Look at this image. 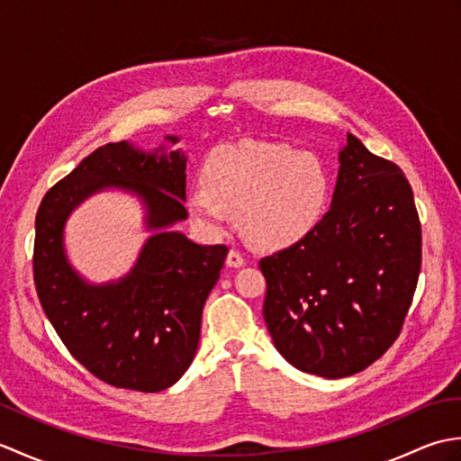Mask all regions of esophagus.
I'll list each match as a JSON object with an SVG mask.
<instances>
[{"mask_svg": "<svg viewBox=\"0 0 461 461\" xmlns=\"http://www.w3.org/2000/svg\"><path fill=\"white\" fill-rule=\"evenodd\" d=\"M225 266H228V267H243V266H246V259H243L240 251L230 249L228 258H225Z\"/></svg>", "mask_w": 461, "mask_h": 461, "instance_id": "1", "label": "esophagus"}]
</instances>
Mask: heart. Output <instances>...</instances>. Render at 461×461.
I'll list each match as a JSON object with an SVG mask.
<instances>
[{"mask_svg":"<svg viewBox=\"0 0 461 461\" xmlns=\"http://www.w3.org/2000/svg\"><path fill=\"white\" fill-rule=\"evenodd\" d=\"M202 184L185 194L200 228L220 233L228 212L236 210L241 236L266 251L309 236L329 195L327 174L315 156L259 140L213 149L203 162Z\"/></svg>","mask_w":461,"mask_h":461,"instance_id":"heart-1","label":"heart"}]
</instances>
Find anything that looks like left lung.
<instances>
[{
	"label": "left lung",
	"instance_id": "8db88e82",
	"mask_svg": "<svg viewBox=\"0 0 461 461\" xmlns=\"http://www.w3.org/2000/svg\"><path fill=\"white\" fill-rule=\"evenodd\" d=\"M329 212L309 236L259 261L263 319L289 365L322 378L365 370L396 340L422 263L404 172L347 132Z\"/></svg>",
	"mask_w": 461,
	"mask_h": 461
}]
</instances>
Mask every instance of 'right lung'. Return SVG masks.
<instances>
[{
    "mask_svg": "<svg viewBox=\"0 0 461 461\" xmlns=\"http://www.w3.org/2000/svg\"><path fill=\"white\" fill-rule=\"evenodd\" d=\"M185 162L180 149L144 152L126 140L104 144L39 205L33 251L39 301L68 352L116 388L160 393L182 378L198 348L205 299L228 256L225 246H200L174 230L188 218ZM111 187L141 200L151 238L124 278L91 284L66 258L64 223L86 197Z\"/></svg>",
    "mask_w": 461,
    "mask_h": 461,
    "instance_id": "obj_1",
    "label": "right lung"
}]
</instances>
